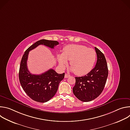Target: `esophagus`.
Instances as JSON below:
<instances>
[{
	"instance_id": "esophagus-1",
	"label": "esophagus",
	"mask_w": 130,
	"mask_h": 130,
	"mask_svg": "<svg viewBox=\"0 0 130 130\" xmlns=\"http://www.w3.org/2000/svg\"><path fill=\"white\" fill-rule=\"evenodd\" d=\"M69 77H70V75H68V74L66 73L65 75V78H68Z\"/></svg>"
}]
</instances>
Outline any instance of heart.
I'll use <instances>...</instances> for the list:
<instances>
[{"label": "heart", "mask_w": 130, "mask_h": 130, "mask_svg": "<svg viewBox=\"0 0 130 130\" xmlns=\"http://www.w3.org/2000/svg\"><path fill=\"white\" fill-rule=\"evenodd\" d=\"M96 58L95 50L82 45H67L64 48L63 53L58 55V61L62 66L70 61L71 70L79 76L85 75L92 69Z\"/></svg>", "instance_id": "1"}]
</instances>
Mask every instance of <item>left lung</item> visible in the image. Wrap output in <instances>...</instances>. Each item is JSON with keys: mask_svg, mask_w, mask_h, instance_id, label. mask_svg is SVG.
<instances>
[{"mask_svg": "<svg viewBox=\"0 0 130 130\" xmlns=\"http://www.w3.org/2000/svg\"><path fill=\"white\" fill-rule=\"evenodd\" d=\"M97 61L95 67L86 75L75 77L73 94L83 102H89L97 98L102 92L108 76V68L103 53L95 47Z\"/></svg>", "mask_w": 130, "mask_h": 130, "instance_id": "1", "label": "left lung"}]
</instances>
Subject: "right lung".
Masks as SVG:
<instances>
[{
    "label": "right lung",
    "instance_id": "add662e5",
    "mask_svg": "<svg viewBox=\"0 0 130 130\" xmlns=\"http://www.w3.org/2000/svg\"><path fill=\"white\" fill-rule=\"evenodd\" d=\"M59 44L55 41L41 40L29 47L22 57L19 71L20 81L27 95L36 102H47L55 95L60 82L64 78L65 73L59 74L50 69L41 75L31 74L27 64L29 52L40 45L53 49Z\"/></svg>",
    "mask_w": 130,
    "mask_h": 130
}]
</instances>
